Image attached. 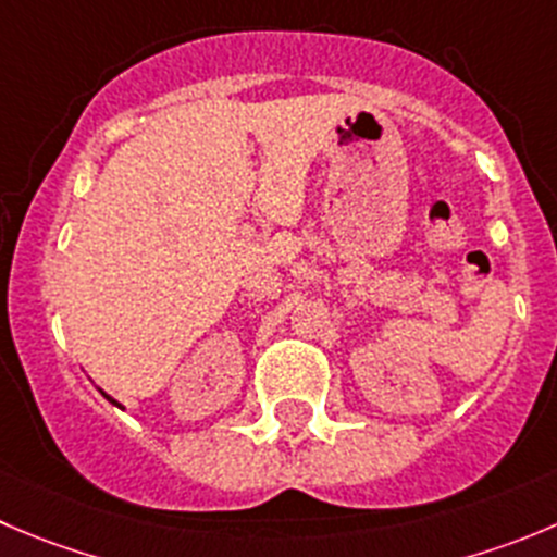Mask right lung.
Masks as SVG:
<instances>
[{
	"instance_id": "add662e5",
	"label": "right lung",
	"mask_w": 557,
	"mask_h": 557,
	"mask_svg": "<svg viewBox=\"0 0 557 557\" xmlns=\"http://www.w3.org/2000/svg\"><path fill=\"white\" fill-rule=\"evenodd\" d=\"M111 403H113V399H111Z\"/></svg>"
}]
</instances>
